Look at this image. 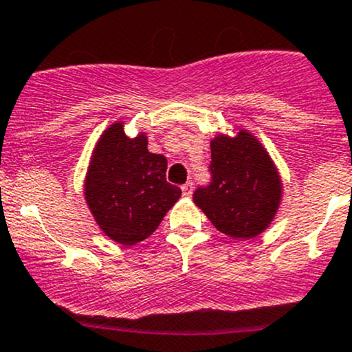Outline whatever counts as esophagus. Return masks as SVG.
<instances>
[{
    "label": "esophagus",
    "mask_w": 352,
    "mask_h": 352,
    "mask_svg": "<svg viewBox=\"0 0 352 352\" xmlns=\"http://www.w3.org/2000/svg\"><path fill=\"white\" fill-rule=\"evenodd\" d=\"M182 194H184V196H186V197L192 196V182L184 184V186H182Z\"/></svg>",
    "instance_id": "1"
}]
</instances>
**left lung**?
<instances>
[{
	"label": "left lung",
	"mask_w": 352,
	"mask_h": 352,
	"mask_svg": "<svg viewBox=\"0 0 352 352\" xmlns=\"http://www.w3.org/2000/svg\"><path fill=\"white\" fill-rule=\"evenodd\" d=\"M211 146L212 182L194 202L218 232L255 239L271 226L283 201V179L264 144L243 127L216 134Z\"/></svg>",
	"instance_id": "obj_1"
}]
</instances>
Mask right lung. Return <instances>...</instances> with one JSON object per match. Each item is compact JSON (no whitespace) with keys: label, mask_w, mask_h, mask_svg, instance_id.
Listing matches in <instances>:
<instances>
[{"label":"right lung","mask_w":352,"mask_h":352,"mask_svg":"<svg viewBox=\"0 0 352 352\" xmlns=\"http://www.w3.org/2000/svg\"><path fill=\"white\" fill-rule=\"evenodd\" d=\"M124 126L116 120L95 143L83 194L104 235L131 247L158 228L182 190L166 182V158L148 150L146 133L129 138Z\"/></svg>","instance_id":"add662e5"}]
</instances>
